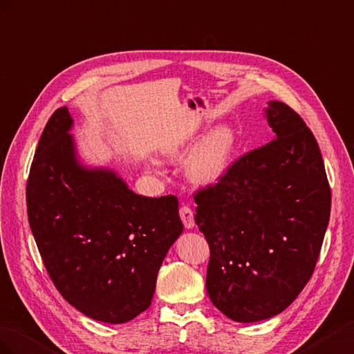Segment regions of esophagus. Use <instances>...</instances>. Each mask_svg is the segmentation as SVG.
Wrapping results in <instances>:
<instances>
[{"label": "esophagus", "mask_w": 354, "mask_h": 354, "mask_svg": "<svg viewBox=\"0 0 354 354\" xmlns=\"http://www.w3.org/2000/svg\"><path fill=\"white\" fill-rule=\"evenodd\" d=\"M179 216H180V219H183L187 230H191L194 227V214L188 206H183L179 209Z\"/></svg>", "instance_id": "obj_1"}]
</instances>
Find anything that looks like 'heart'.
Listing matches in <instances>:
<instances>
[{"label": "heart", "instance_id": "1", "mask_svg": "<svg viewBox=\"0 0 354 354\" xmlns=\"http://www.w3.org/2000/svg\"><path fill=\"white\" fill-rule=\"evenodd\" d=\"M196 140H175L165 147L163 154L170 160H180L194 147ZM236 148V135L227 126L212 130L189 154L185 171L191 183L200 187L216 184L227 174Z\"/></svg>", "mask_w": 354, "mask_h": 354}]
</instances>
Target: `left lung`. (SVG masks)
Listing matches in <instances>:
<instances>
[{"label": "left lung", "instance_id": "8db88e82", "mask_svg": "<svg viewBox=\"0 0 354 354\" xmlns=\"http://www.w3.org/2000/svg\"><path fill=\"white\" fill-rule=\"evenodd\" d=\"M272 140L196 193V224L210 259L206 290L236 322L288 308L315 271L330 214V188L317 140L294 109L270 100Z\"/></svg>", "mask_w": 354, "mask_h": 354}]
</instances>
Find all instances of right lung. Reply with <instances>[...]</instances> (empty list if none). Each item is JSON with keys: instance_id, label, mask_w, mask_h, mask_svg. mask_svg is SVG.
Here are the masks:
<instances>
[{"instance_id": "obj_1", "label": "right lung", "mask_w": 354, "mask_h": 354, "mask_svg": "<svg viewBox=\"0 0 354 354\" xmlns=\"http://www.w3.org/2000/svg\"><path fill=\"white\" fill-rule=\"evenodd\" d=\"M73 124L66 106L47 121L28 178V219L62 297L117 325L151 306L161 262L184 225L175 196H139L113 169L84 166Z\"/></svg>"}]
</instances>
